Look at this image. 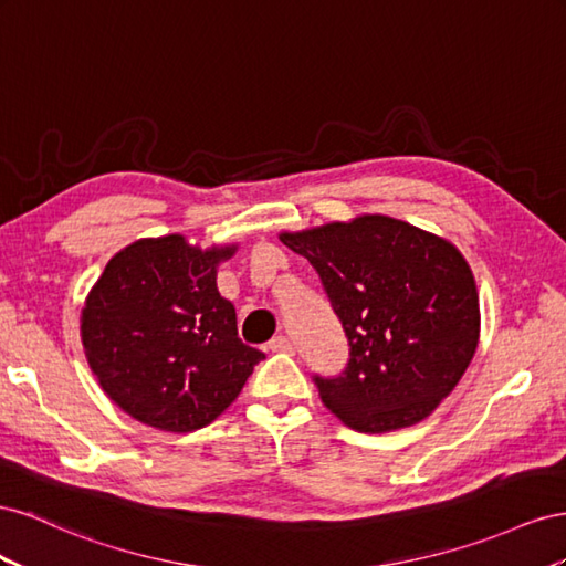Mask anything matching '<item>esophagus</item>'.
<instances>
[{
    "label": "esophagus",
    "instance_id": "obj_1",
    "mask_svg": "<svg viewBox=\"0 0 566 566\" xmlns=\"http://www.w3.org/2000/svg\"><path fill=\"white\" fill-rule=\"evenodd\" d=\"M268 348H270L272 353H294V344L289 342L286 336H274L272 342L268 344Z\"/></svg>",
    "mask_w": 566,
    "mask_h": 566
}]
</instances>
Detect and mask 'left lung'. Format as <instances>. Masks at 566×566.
Segmentation results:
<instances>
[{"mask_svg":"<svg viewBox=\"0 0 566 566\" xmlns=\"http://www.w3.org/2000/svg\"><path fill=\"white\" fill-rule=\"evenodd\" d=\"M280 239L308 258L348 338L344 373L315 375L322 402L363 433L422 422L455 389L479 344V294L462 253L389 216Z\"/></svg>","mask_w":566,"mask_h":566,"instance_id":"obj_1","label":"left lung"}]
</instances>
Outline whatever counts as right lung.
<instances>
[{"label": "right lung", "instance_id": "obj_1", "mask_svg": "<svg viewBox=\"0 0 566 566\" xmlns=\"http://www.w3.org/2000/svg\"><path fill=\"white\" fill-rule=\"evenodd\" d=\"M237 247L201 251L182 234L139 239L106 263L80 317L104 394L137 422L187 433L211 424L265 355L237 336L216 284Z\"/></svg>", "mask_w": 566, "mask_h": 566}]
</instances>
